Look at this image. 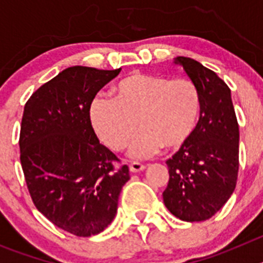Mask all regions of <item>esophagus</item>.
Instances as JSON below:
<instances>
[{
  "label": "esophagus",
  "instance_id": "34e87169",
  "mask_svg": "<svg viewBox=\"0 0 263 263\" xmlns=\"http://www.w3.org/2000/svg\"><path fill=\"white\" fill-rule=\"evenodd\" d=\"M145 168H146L145 164H141L138 163V162H133V163L129 166L130 173H141V171H143Z\"/></svg>",
  "mask_w": 263,
  "mask_h": 263
}]
</instances>
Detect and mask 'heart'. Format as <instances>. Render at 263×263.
Instances as JSON below:
<instances>
[{
    "instance_id": "heart-1",
    "label": "heart",
    "mask_w": 263,
    "mask_h": 263,
    "mask_svg": "<svg viewBox=\"0 0 263 263\" xmlns=\"http://www.w3.org/2000/svg\"><path fill=\"white\" fill-rule=\"evenodd\" d=\"M115 97L97 95L89 120L100 139L111 150H122L137 130L129 155L147 159L166 147H185L200 124L203 101L194 81L133 73L113 87Z\"/></svg>"
}]
</instances>
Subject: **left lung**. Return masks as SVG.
I'll list each match as a JSON object with an SVG mask.
<instances>
[{
	"label": "left lung",
	"mask_w": 263,
	"mask_h": 263,
	"mask_svg": "<svg viewBox=\"0 0 263 263\" xmlns=\"http://www.w3.org/2000/svg\"><path fill=\"white\" fill-rule=\"evenodd\" d=\"M174 63L197 85L203 110L191 141L166 162L170 179L163 201L183 221H204L221 210L236 188L240 132L224 80L191 58L178 57Z\"/></svg>",
	"instance_id": "8db88e82"
}]
</instances>
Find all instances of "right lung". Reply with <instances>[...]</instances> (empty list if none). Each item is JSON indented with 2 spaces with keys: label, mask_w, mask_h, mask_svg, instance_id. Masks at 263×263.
<instances>
[{
  "label": "right lung",
  "mask_w": 263,
  "mask_h": 263,
  "mask_svg": "<svg viewBox=\"0 0 263 263\" xmlns=\"http://www.w3.org/2000/svg\"><path fill=\"white\" fill-rule=\"evenodd\" d=\"M75 66L36 89L25 105L21 164L36 210L53 225L79 237L103 232L117 213L129 168L101 145L89 105L120 73Z\"/></svg>",
  "instance_id": "add662e5"
}]
</instances>
